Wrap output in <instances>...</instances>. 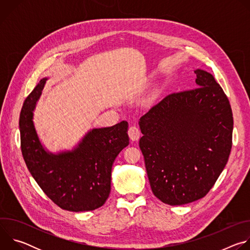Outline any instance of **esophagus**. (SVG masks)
<instances>
[{"label":"esophagus","mask_w":250,"mask_h":250,"mask_svg":"<svg viewBox=\"0 0 250 250\" xmlns=\"http://www.w3.org/2000/svg\"><path fill=\"white\" fill-rule=\"evenodd\" d=\"M128 136L129 138L132 140V141H136L138 140L139 136H140V130L137 126L135 125H131L129 128H128Z\"/></svg>","instance_id":"34e87169"}]
</instances>
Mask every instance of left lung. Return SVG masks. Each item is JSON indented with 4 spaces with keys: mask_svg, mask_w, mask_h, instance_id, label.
I'll return each mask as SVG.
<instances>
[{
    "mask_svg": "<svg viewBox=\"0 0 250 250\" xmlns=\"http://www.w3.org/2000/svg\"><path fill=\"white\" fill-rule=\"evenodd\" d=\"M197 87L173 93L142 116L144 154L151 190L179 206L205 197L229 157L233 118L229 101L213 76L197 69Z\"/></svg>",
    "mask_w": 250,
    "mask_h": 250,
    "instance_id": "left-lung-1",
    "label": "left lung"
}]
</instances>
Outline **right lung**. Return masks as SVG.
Listing matches in <instances>:
<instances>
[{"mask_svg": "<svg viewBox=\"0 0 250 250\" xmlns=\"http://www.w3.org/2000/svg\"><path fill=\"white\" fill-rule=\"evenodd\" d=\"M46 79H42L23 102L20 115L21 148L31 176L59 208L87 211L102 207L111 192V173L118 154L128 146L125 121L90 130L72 151L53 154L42 146L33 110Z\"/></svg>", "mask_w": 250, "mask_h": 250, "instance_id": "obj_1", "label": "right lung"}]
</instances>
